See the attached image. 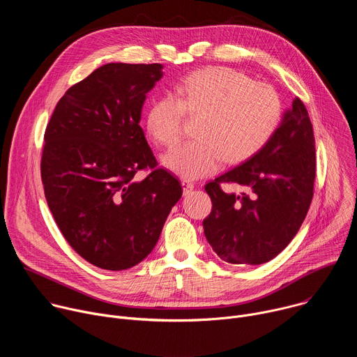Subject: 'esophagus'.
Instances as JSON below:
<instances>
[{"mask_svg": "<svg viewBox=\"0 0 357 357\" xmlns=\"http://www.w3.org/2000/svg\"><path fill=\"white\" fill-rule=\"evenodd\" d=\"M182 186H183V195H189V193L193 190L195 183L190 182V181H188V179H183V181H182Z\"/></svg>", "mask_w": 357, "mask_h": 357, "instance_id": "1", "label": "esophagus"}]
</instances>
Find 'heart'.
Instances as JSON below:
<instances>
[{
  "instance_id": "b5f03b06",
  "label": "heart",
  "mask_w": 357,
  "mask_h": 357,
  "mask_svg": "<svg viewBox=\"0 0 357 357\" xmlns=\"http://www.w3.org/2000/svg\"><path fill=\"white\" fill-rule=\"evenodd\" d=\"M176 93L152 100L146 130L158 144L171 146L182 134L186 113L200 116L197 138L171 149L164 164L186 179L209 175L227 164L241 162L259 152L275 132L282 106L274 87L251 82L231 68L215 66L189 73Z\"/></svg>"
}]
</instances>
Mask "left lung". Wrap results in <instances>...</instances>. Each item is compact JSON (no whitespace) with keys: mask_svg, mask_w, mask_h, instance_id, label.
Returning a JSON list of instances; mask_svg holds the SVG:
<instances>
[{"mask_svg":"<svg viewBox=\"0 0 357 357\" xmlns=\"http://www.w3.org/2000/svg\"><path fill=\"white\" fill-rule=\"evenodd\" d=\"M315 174L312 124L295 97L292 109L259 152L205 185L212 212L203 229L213 251L230 264L256 266L278 256L308 213ZM222 183H237L245 190L226 194Z\"/></svg>","mask_w":357,"mask_h":357,"instance_id":"1","label":"left lung"}]
</instances>
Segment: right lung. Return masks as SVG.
I'll return each mask as SVG.
<instances>
[{"label":"right lung","mask_w":357,"mask_h":357,"mask_svg":"<svg viewBox=\"0 0 357 357\" xmlns=\"http://www.w3.org/2000/svg\"><path fill=\"white\" fill-rule=\"evenodd\" d=\"M161 77L160 63L101 66L68 89L45 130L47 206L70 247L98 268L141 263L182 196L139 126L145 96ZM139 170L149 171L141 181Z\"/></svg>","instance_id":"right-lung-1"}]
</instances>
